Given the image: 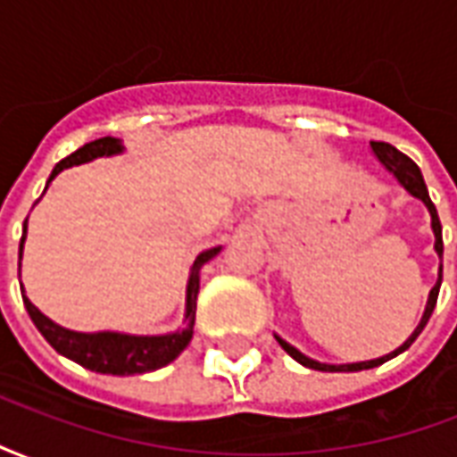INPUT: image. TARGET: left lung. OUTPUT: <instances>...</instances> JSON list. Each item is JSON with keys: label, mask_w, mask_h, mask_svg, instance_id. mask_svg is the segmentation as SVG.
<instances>
[{"label": "left lung", "mask_w": 457, "mask_h": 457, "mask_svg": "<svg viewBox=\"0 0 457 457\" xmlns=\"http://www.w3.org/2000/svg\"><path fill=\"white\" fill-rule=\"evenodd\" d=\"M372 151L377 154V159L382 161L384 166H386V170H392L394 176H396V180L402 183L403 188L411 193L413 198H419L426 203V208H428V212H431V228H433V235H436V252H438V257H443V235H441V220H438V212H436V205L431 203V198H428V188H426V183H423V176H421V169L413 163L406 154H402V151L396 149V146H392V144H386V141H372ZM441 281H443V267H441V274H438V281H436V287L431 288V294H428V303H426V311H423V318L421 323H419V328L413 330L411 337L406 340V343L402 345V347H396L394 353L384 354V357H377V360H370V362H353V364H323V362H316V360H311V357H306V354H301L296 350V347H291V345L287 343V340H281V337H277L278 345L287 350L296 362H301L303 367H311V370H320V372H360V370H372V367H377V364L386 362V360H392V357H396L399 353H403L409 345L416 340V337L421 336V330L426 328V323H428V318H431L433 308H436V301H438V288H441Z\"/></svg>", "instance_id": "obj_1"}]
</instances>
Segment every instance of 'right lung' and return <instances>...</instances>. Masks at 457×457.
I'll return each instance as SVG.
<instances>
[{
	"instance_id": "right-lung-1",
	"label": "right lung",
	"mask_w": 457,
	"mask_h": 457,
	"mask_svg": "<svg viewBox=\"0 0 457 457\" xmlns=\"http://www.w3.org/2000/svg\"><path fill=\"white\" fill-rule=\"evenodd\" d=\"M121 144L114 137H103L90 144H85L80 149L71 154L68 159L55 163L54 173L48 183L61 173L63 169L93 161L97 156H112L120 154ZM48 188V186H46ZM46 193V190H44ZM26 239V220H24V235H21V245H19V267H21V249H24ZM220 252V247H212L208 252H200L198 259L193 262L188 281V296H186V320L188 328L180 333H170V336H121V333H73L65 328L55 326L51 318H46L38 308L24 296V306L29 316L38 328V333L51 343L55 353L65 354L68 360L83 364L85 370L103 374H120V377H129V374H144L154 372L159 367H166L173 362L186 347H188L190 337H193V320H195V298H198V274L200 267L212 259Z\"/></svg>"
}]
</instances>
